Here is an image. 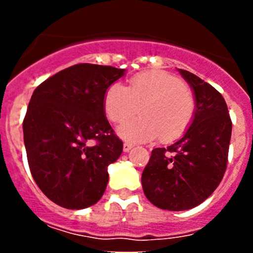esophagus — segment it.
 I'll return each mask as SVG.
<instances>
[{"mask_svg": "<svg viewBox=\"0 0 253 253\" xmlns=\"http://www.w3.org/2000/svg\"><path fill=\"white\" fill-rule=\"evenodd\" d=\"M134 147L133 143H129V142H124V144H123V151L124 152H129L131 148Z\"/></svg>", "mask_w": 253, "mask_h": 253, "instance_id": "obj_1", "label": "esophagus"}]
</instances>
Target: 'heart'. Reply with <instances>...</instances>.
I'll return each instance as SVG.
<instances>
[{
  "instance_id": "1",
  "label": "heart",
  "mask_w": 253,
  "mask_h": 253,
  "mask_svg": "<svg viewBox=\"0 0 253 253\" xmlns=\"http://www.w3.org/2000/svg\"><path fill=\"white\" fill-rule=\"evenodd\" d=\"M140 106L142 116L118 129L124 139L147 142L162 135L163 140L181 137L193 123L195 96L180 78L160 69L133 76L130 87L114 82L104 95L107 119L115 124L128 120Z\"/></svg>"
}]
</instances>
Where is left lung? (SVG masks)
<instances>
[{
  "instance_id": "obj_1",
  "label": "left lung",
  "mask_w": 253,
  "mask_h": 253,
  "mask_svg": "<svg viewBox=\"0 0 253 253\" xmlns=\"http://www.w3.org/2000/svg\"><path fill=\"white\" fill-rule=\"evenodd\" d=\"M193 88L196 110L182 138L167 148H154L142 173L149 202L160 209L180 211L198 207L220 184L228 162L231 116L223 96L185 69H178Z\"/></svg>"
}]
</instances>
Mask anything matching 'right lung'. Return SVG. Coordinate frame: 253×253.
<instances>
[{
	"instance_id": "add662e5",
	"label": "right lung",
	"mask_w": 253,
	"mask_h": 253,
	"mask_svg": "<svg viewBox=\"0 0 253 253\" xmlns=\"http://www.w3.org/2000/svg\"><path fill=\"white\" fill-rule=\"evenodd\" d=\"M124 73L110 66L75 64L33 92L22 123L29 167L44 195L59 207L84 209L104 195L107 166L123 152L105 116L104 95Z\"/></svg>"
}]
</instances>
